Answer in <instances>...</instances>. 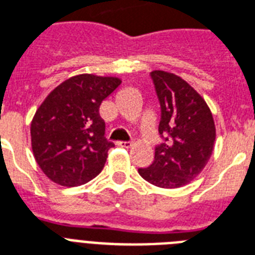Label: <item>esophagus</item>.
I'll list each match as a JSON object with an SVG mask.
<instances>
[{"instance_id":"obj_1","label":"esophagus","mask_w":255,"mask_h":255,"mask_svg":"<svg viewBox=\"0 0 255 255\" xmlns=\"http://www.w3.org/2000/svg\"><path fill=\"white\" fill-rule=\"evenodd\" d=\"M118 145L122 146V148H131L132 142H129V141H119V142H118Z\"/></svg>"}]
</instances>
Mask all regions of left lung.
<instances>
[{"label": "left lung", "instance_id": "8db88e82", "mask_svg": "<svg viewBox=\"0 0 255 255\" xmlns=\"http://www.w3.org/2000/svg\"><path fill=\"white\" fill-rule=\"evenodd\" d=\"M150 76L160 101L158 132L163 142L156 148L152 165L138 169V174L157 187H182L202 173L214 152V117L183 78L165 70H153Z\"/></svg>", "mask_w": 255, "mask_h": 255}]
</instances>
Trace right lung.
<instances>
[{
	"instance_id": "obj_1",
	"label": "right lung",
	"mask_w": 255,
	"mask_h": 255,
	"mask_svg": "<svg viewBox=\"0 0 255 255\" xmlns=\"http://www.w3.org/2000/svg\"><path fill=\"white\" fill-rule=\"evenodd\" d=\"M121 84V78L111 76L78 74L41 102L31 122V148L51 181L74 187L102 171L114 144L105 137L99 107Z\"/></svg>"
}]
</instances>
